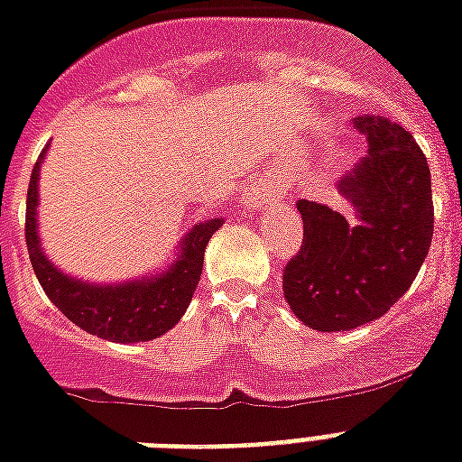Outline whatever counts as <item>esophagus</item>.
<instances>
[{"instance_id":"obj_1","label":"esophagus","mask_w":462,"mask_h":462,"mask_svg":"<svg viewBox=\"0 0 462 462\" xmlns=\"http://www.w3.org/2000/svg\"><path fill=\"white\" fill-rule=\"evenodd\" d=\"M282 199V189L275 178H258L254 185L244 192L242 204L244 208H254V211H263L270 204H277Z\"/></svg>"}]
</instances>
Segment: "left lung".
<instances>
[{
    "mask_svg": "<svg viewBox=\"0 0 462 462\" xmlns=\"http://www.w3.org/2000/svg\"><path fill=\"white\" fill-rule=\"evenodd\" d=\"M367 153L339 182L354 216L301 199L303 244L282 275L284 299L306 328L346 332L382 318L413 284L434 235L430 166L413 134L358 116Z\"/></svg>",
    "mask_w": 462,
    "mask_h": 462,
    "instance_id": "1",
    "label": "left lung"
}]
</instances>
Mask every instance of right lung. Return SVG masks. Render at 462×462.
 I'll return each instance as SVG.
<instances>
[{
  "label": "right lung",
  "instance_id": "obj_1",
  "mask_svg": "<svg viewBox=\"0 0 462 462\" xmlns=\"http://www.w3.org/2000/svg\"><path fill=\"white\" fill-rule=\"evenodd\" d=\"M49 152L44 146L37 159L28 187V208H25V242H28L30 263L35 270L42 290L63 316L78 328L116 344H137L166 335L185 316L187 306L197 290L204 251L213 232L223 225V218L201 220L187 232L178 244V256L159 273H146L125 282H88L63 273L51 263L40 242V168Z\"/></svg>",
  "mask_w": 462,
  "mask_h": 462
}]
</instances>
